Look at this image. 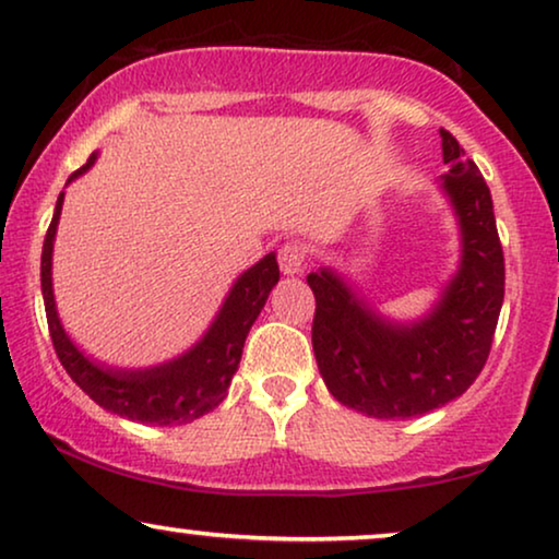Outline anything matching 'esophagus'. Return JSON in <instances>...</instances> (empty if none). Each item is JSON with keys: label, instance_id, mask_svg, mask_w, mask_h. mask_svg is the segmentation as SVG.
Instances as JSON below:
<instances>
[{"label": "esophagus", "instance_id": "1", "mask_svg": "<svg viewBox=\"0 0 559 559\" xmlns=\"http://www.w3.org/2000/svg\"><path fill=\"white\" fill-rule=\"evenodd\" d=\"M304 261H306V255L298 246H290L288 242V246H283L278 250V265H281L283 276H298V273L304 271Z\"/></svg>", "mask_w": 559, "mask_h": 559}]
</instances>
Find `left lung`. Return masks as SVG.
Returning <instances> with one entry per match:
<instances>
[{"label":"left lung","mask_w":559,"mask_h":559,"mask_svg":"<svg viewBox=\"0 0 559 559\" xmlns=\"http://www.w3.org/2000/svg\"><path fill=\"white\" fill-rule=\"evenodd\" d=\"M440 192L459 225V269L418 319L384 317L332 265L306 276L317 298L311 342L319 372L342 405L405 420L461 397L486 365L501 304L504 253L481 171L440 129Z\"/></svg>","instance_id":"1"}]
</instances>
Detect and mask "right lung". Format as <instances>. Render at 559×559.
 <instances>
[{
	"label": "right lung",
	"instance_id": "right-lung-1",
	"mask_svg": "<svg viewBox=\"0 0 559 559\" xmlns=\"http://www.w3.org/2000/svg\"><path fill=\"white\" fill-rule=\"evenodd\" d=\"M96 159L98 154L93 152L91 159L70 175L68 185L85 175ZM62 200H66V192H60L58 202H55L52 223L47 227L43 242L40 283L52 347L58 352L60 365L66 367L70 380L104 411H111L121 418L136 423H146V426H182V423H192L202 418L204 413L215 411L227 395L233 374L238 372L242 344H246L250 326H253L258 313L269 301L273 286L278 283L281 273L276 253L263 255L261 261L235 278L207 332L182 355L141 369L108 367L91 359L83 349H78V344L62 329L58 306H55L52 246L60 223Z\"/></svg>",
	"mask_w": 559,
	"mask_h": 559
}]
</instances>
